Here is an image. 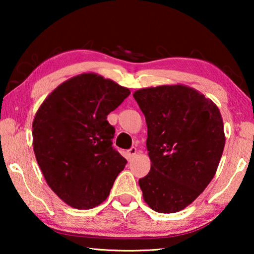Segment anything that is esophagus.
<instances>
[{
	"label": "esophagus",
	"mask_w": 254,
	"mask_h": 254,
	"mask_svg": "<svg viewBox=\"0 0 254 254\" xmlns=\"http://www.w3.org/2000/svg\"><path fill=\"white\" fill-rule=\"evenodd\" d=\"M135 154H136V148H134V147H132L131 149H128L127 152V156L128 160H131V159L134 157Z\"/></svg>",
	"instance_id": "obj_1"
}]
</instances>
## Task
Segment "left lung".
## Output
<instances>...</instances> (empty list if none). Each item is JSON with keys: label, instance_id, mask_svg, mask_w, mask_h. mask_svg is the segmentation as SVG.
<instances>
[{"label": "left lung", "instance_id": "1", "mask_svg": "<svg viewBox=\"0 0 254 254\" xmlns=\"http://www.w3.org/2000/svg\"><path fill=\"white\" fill-rule=\"evenodd\" d=\"M133 97L148 127L151 169L139 179L143 199L158 213L187 207L212 182L225 145L220 110L184 85L142 88Z\"/></svg>", "mask_w": 254, "mask_h": 254}]
</instances>
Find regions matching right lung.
Masks as SVG:
<instances>
[{"label": "right lung", "instance_id": "obj_1", "mask_svg": "<svg viewBox=\"0 0 254 254\" xmlns=\"http://www.w3.org/2000/svg\"><path fill=\"white\" fill-rule=\"evenodd\" d=\"M128 88L97 74L59 85L32 123L33 150L47 184L60 199L89 209L110 195L127 160L113 148L107 115L130 95Z\"/></svg>", "mask_w": 254, "mask_h": 254}]
</instances>
